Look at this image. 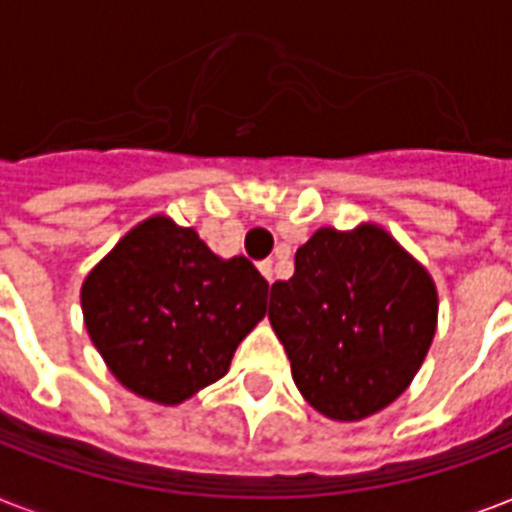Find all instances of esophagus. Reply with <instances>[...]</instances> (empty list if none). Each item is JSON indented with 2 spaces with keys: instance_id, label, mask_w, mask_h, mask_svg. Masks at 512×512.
I'll return each instance as SVG.
<instances>
[{
  "instance_id": "esophagus-1",
  "label": "esophagus",
  "mask_w": 512,
  "mask_h": 512,
  "mask_svg": "<svg viewBox=\"0 0 512 512\" xmlns=\"http://www.w3.org/2000/svg\"><path fill=\"white\" fill-rule=\"evenodd\" d=\"M260 273L268 279V284H273V260H263L260 263Z\"/></svg>"
}]
</instances>
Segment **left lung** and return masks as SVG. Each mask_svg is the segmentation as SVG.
Returning <instances> with one entry per match:
<instances>
[{
  "label": "left lung",
  "mask_w": 512,
  "mask_h": 512,
  "mask_svg": "<svg viewBox=\"0 0 512 512\" xmlns=\"http://www.w3.org/2000/svg\"><path fill=\"white\" fill-rule=\"evenodd\" d=\"M268 319L305 401L358 422L420 372L438 324L436 281L382 225H327L297 249L295 276L271 287Z\"/></svg>",
  "instance_id": "1"
}]
</instances>
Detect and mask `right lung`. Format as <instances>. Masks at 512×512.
<instances>
[{"instance_id":"add662e5","label":"right lung","mask_w":512,"mask_h":512,"mask_svg":"<svg viewBox=\"0 0 512 512\" xmlns=\"http://www.w3.org/2000/svg\"><path fill=\"white\" fill-rule=\"evenodd\" d=\"M265 297L268 281L247 257L223 260L193 228L154 215L87 273L82 313L108 372L135 396L175 406L228 372Z\"/></svg>"}]
</instances>
